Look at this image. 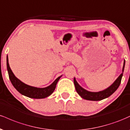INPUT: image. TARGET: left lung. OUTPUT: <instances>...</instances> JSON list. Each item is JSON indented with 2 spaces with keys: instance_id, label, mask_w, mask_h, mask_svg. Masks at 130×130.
Returning a JSON list of instances; mask_svg holds the SVG:
<instances>
[{
  "instance_id": "obj_1",
  "label": "left lung",
  "mask_w": 130,
  "mask_h": 130,
  "mask_svg": "<svg viewBox=\"0 0 130 130\" xmlns=\"http://www.w3.org/2000/svg\"><path fill=\"white\" fill-rule=\"evenodd\" d=\"M125 64V60H124L123 68H122V73L116 79L114 83L107 89H104L103 90L99 91V92H90V91L86 90L77 83L76 78L74 77V84L77 93L83 98L90 101H100L110 96L112 94L114 93L115 91H116L120 86L122 77L123 76V71H124Z\"/></svg>"
}]
</instances>
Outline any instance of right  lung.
<instances>
[{"mask_svg":"<svg viewBox=\"0 0 130 130\" xmlns=\"http://www.w3.org/2000/svg\"><path fill=\"white\" fill-rule=\"evenodd\" d=\"M7 71L11 84L15 89L22 95L27 96L31 98H36V99H41L45 98L51 95L54 91L56 87V85L59 80L62 77V76L58 77L49 86L43 88L33 87L25 84L18 78H17L13 74V71L10 68L8 63V57L7 56Z\"/></svg>","mask_w":130,"mask_h":130,"instance_id":"add662e5","label":"right lung"}]
</instances>
